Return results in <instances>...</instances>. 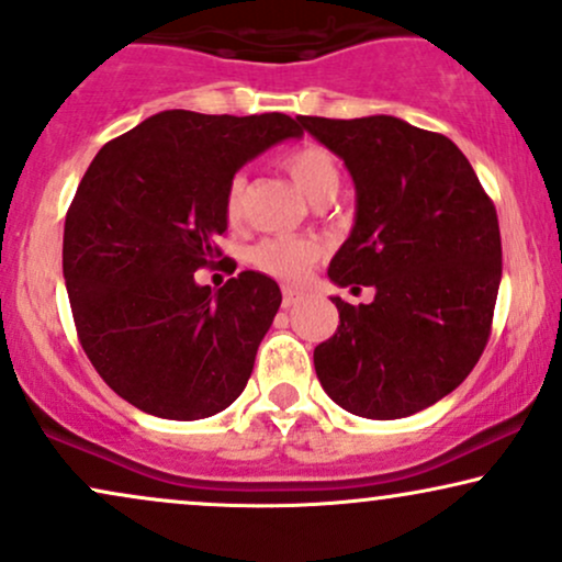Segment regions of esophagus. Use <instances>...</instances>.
<instances>
[{
	"instance_id": "1",
	"label": "esophagus",
	"mask_w": 562,
	"mask_h": 562,
	"mask_svg": "<svg viewBox=\"0 0 562 562\" xmlns=\"http://www.w3.org/2000/svg\"><path fill=\"white\" fill-rule=\"evenodd\" d=\"M301 299H303V293H299V290H293V288L282 290V306H285V308L295 306V303H299Z\"/></svg>"
}]
</instances>
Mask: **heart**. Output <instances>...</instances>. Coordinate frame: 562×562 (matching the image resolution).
Masks as SVG:
<instances>
[{
  "label": "heart",
  "instance_id": "1",
  "mask_svg": "<svg viewBox=\"0 0 562 562\" xmlns=\"http://www.w3.org/2000/svg\"><path fill=\"white\" fill-rule=\"evenodd\" d=\"M280 165L295 180V186L308 195L311 201L333 199L342 182L340 165L335 154L322 144H301L282 154ZM243 199H246V178L233 175L225 188V220L238 225L243 216ZM322 246L314 238H299V235H277L256 243L248 259L259 272L274 277L280 282H301L308 269L319 261Z\"/></svg>",
  "mask_w": 562,
  "mask_h": 562
}]
</instances>
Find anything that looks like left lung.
I'll use <instances>...</instances> for the list:
<instances>
[{
  "instance_id": "8db88e82",
  "label": "left lung",
  "mask_w": 562,
  "mask_h": 562,
  "mask_svg": "<svg viewBox=\"0 0 562 562\" xmlns=\"http://www.w3.org/2000/svg\"><path fill=\"white\" fill-rule=\"evenodd\" d=\"M346 161L356 227L329 263L367 306L333 299L337 333L316 346L324 392L363 418H403L442 401L492 335L503 243L497 212L463 151L397 117H299Z\"/></svg>"
}]
</instances>
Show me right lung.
Here are the masks:
<instances>
[{
    "label": "right lung",
    "mask_w": 562,
    "mask_h": 562,
    "mask_svg": "<svg viewBox=\"0 0 562 562\" xmlns=\"http://www.w3.org/2000/svg\"><path fill=\"white\" fill-rule=\"evenodd\" d=\"M301 133L282 112L170 110L88 165L65 220V285L88 361L135 408L195 422L246 387L280 288L246 269L214 293L193 274L225 259L214 240L227 229V180Z\"/></svg>",
    "instance_id": "1"
}]
</instances>
